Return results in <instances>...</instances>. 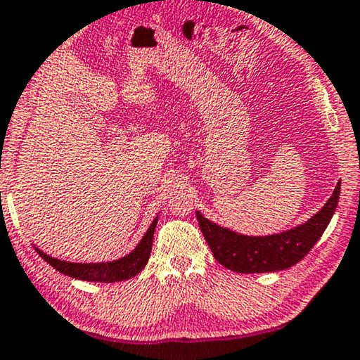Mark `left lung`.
I'll return each instance as SVG.
<instances>
[{"mask_svg": "<svg viewBox=\"0 0 360 360\" xmlns=\"http://www.w3.org/2000/svg\"><path fill=\"white\" fill-rule=\"evenodd\" d=\"M339 193L340 181L335 185L333 197L314 217L276 235H240L210 221L200 212H197V220L214 259L225 268L243 274L281 271L300 263L323 236L338 207Z\"/></svg>", "mask_w": 360, "mask_h": 360, "instance_id": "obj_1", "label": "left lung"}]
</instances>
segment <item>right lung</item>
<instances>
[{"mask_svg": "<svg viewBox=\"0 0 360 360\" xmlns=\"http://www.w3.org/2000/svg\"><path fill=\"white\" fill-rule=\"evenodd\" d=\"M158 217L152 221L148 226L146 235L135 248L125 255L124 258L105 261V263H71V261H63L53 256L46 255L44 251L36 248L37 255L44 261L58 269L59 273L66 274V276L82 279V281H92V283H117L124 281V279L134 278L146 268L148 258H150L152 251V241H153V231H155Z\"/></svg>", "mask_w": 360, "mask_h": 360, "instance_id": "obj_1", "label": "right lung"}]
</instances>
